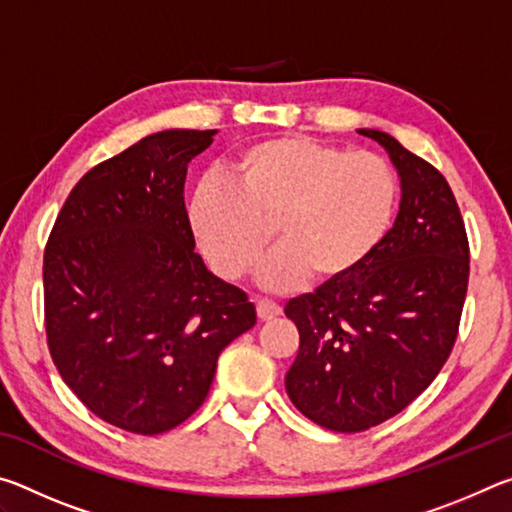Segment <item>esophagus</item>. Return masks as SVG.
<instances>
[{
	"label": "esophagus",
	"instance_id": "34e87169",
	"mask_svg": "<svg viewBox=\"0 0 512 512\" xmlns=\"http://www.w3.org/2000/svg\"><path fill=\"white\" fill-rule=\"evenodd\" d=\"M282 314V307L275 305L271 300H257V318L259 320H273Z\"/></svg>",
	"mask_w": 512,
	"mask_h": 512
}]
</instances>
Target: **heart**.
I'll use <instances>...</instances> for the list:
<instances>
[{"label": "heart", "instance_id": "heart-1", "mask_svg": "<svg viewBox=\"0 0 512 512\" xmlns=\"http://www.w3.org/2000/svg\"><path fill=\"white\" fill-rule=\"evenodd\" d=\"M223 185L189 198V228L207 264L241 280L271 241L282 248L262 271L266 289L348 280L391 230L397 180L370 151H345L302 135H277L239 149L221 167Z\"/></svg>", "mask_w": 512, "mask_h": 512}]
</instances>
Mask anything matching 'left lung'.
Segmentation results:
<instances>
[{
	"mask_svg": "<svg viewBox=\"0 0 512 512\" xmlns=\"http://www.w3.org/2000/svg\"><path fill=\"white\" fill-rule=\"evenodd\" d=\"M359 135L397 169V219L357 273L284 307L300 334L287 395L311 422L341 433L393 418L436 379L454 348L470 277L465 225L443 173L393 135Z\"/></svg>",
	"mask_w": 512,
	"mask_h": 512,
	"instance_id": "obj_1",
	"label": "left lung"
}]
</instances>
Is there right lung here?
I'll return each mask as SVG.
<instances>
[{
    "mask_svg": "<svg viewBox=\"0 0 512 512\" xmlns=\"http://www.w3.org/2000/svg\"><path fill=\"white\" fill-rule=\"evenodd\" d=\"M219 131L171 128L76 183L42 264L51 359L72 393L119 429L155 436L210 393L225 345L255 305L207 271L185 210L187 164Z\"/></svg>",
    "mask_w": 512,
    "mask_h": 512,
    "instance_id": "add662e5",
    "label": "right lung"
}]
</instances>
